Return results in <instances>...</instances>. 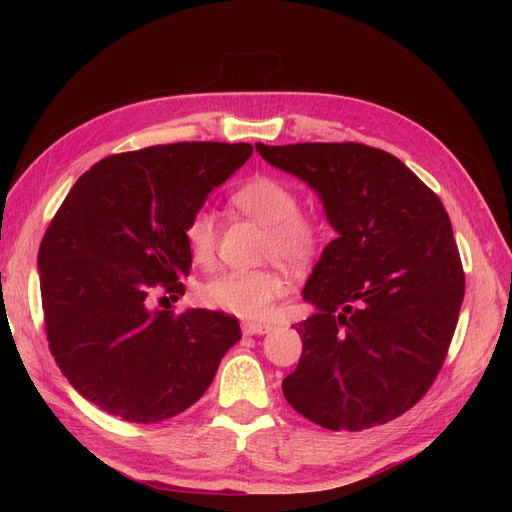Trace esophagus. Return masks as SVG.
<instances>
[{
	"label": "esophagus",
	"mask_w": 512,
	"mask_h": 512,
	"mask_svg": "<svg viewBox=\"0 0 512 512\" xmlns=\"http://www.w3.org/2000/svg\"><path fill=\"white\" fill-rule=\"evenodd\" d=\"M273 330V325L270 323H244L242 325V332L246 334V336H255V334H266V332H270Z\"/></svg>",
	"instance_id": "obj_1"
}]
</instances>
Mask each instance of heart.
<instances>
[{
    "label": "heart",
    "instance_id": "1",
    "mask_svg": "<svg viewBox=\"0 0 512 512\" xmlns=\"http://www.w3.org/2000/svg\"><path fill=\"white\" fill-rule=\"evenodd\" d=\"M233 204L253 220L268 226L264 253L292 268L312 264L325 242V226L301 211L297 189L275 176H257L233 193ZM184 244L195 264L209 266L217 255V217L211 209H195L182 228ZM288 279L277 266L233 268L211 277L200 295L206 306L242 319H266L275 301L284 297Z\"/></svg>",
    "mask_w": 512,
    "mask_h": 512
}]
</instances>
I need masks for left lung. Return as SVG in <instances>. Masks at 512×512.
<instances>
[{
	"mask_svg": "<svg viewBox=\"0 0 512 512\" xmlns=\"http://www.w3.org/2000/svg\"><path fill=\"white\" fill-rule=\"evenodd\" d=\"M273 167L321 195L336 239L303 299V352L281 389L303 418L363 431L409 411L449 354L464 268L440 198L405 162L363 143L264 145Z\"/></svg>",
	"mask_w": 512,
	"mask_h": 512,
	"instance_id": "1",
	"label": "left lung"
}]
</instances>
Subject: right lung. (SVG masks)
Here are the masks:
<instances>
[{
  "mask_svg": "<svg viewBox=\"0 0 512 512\" xmlns=\"http://www.w3.org/2000/svg\"><path fill=\"white\" fill-rule=\"evenodd\" d=\"M250 154L193 140L107 156L54 213L39 246L43 323L54 361L96 407L138 424L178 416L242 339L233 314L149 301L184 295V222Z\"/></svg>",
  "mask_w": 512,
  "mask_h": 512,
  "instance_id": "obj_1",
  "label": "right lung"
}]
</instances>
